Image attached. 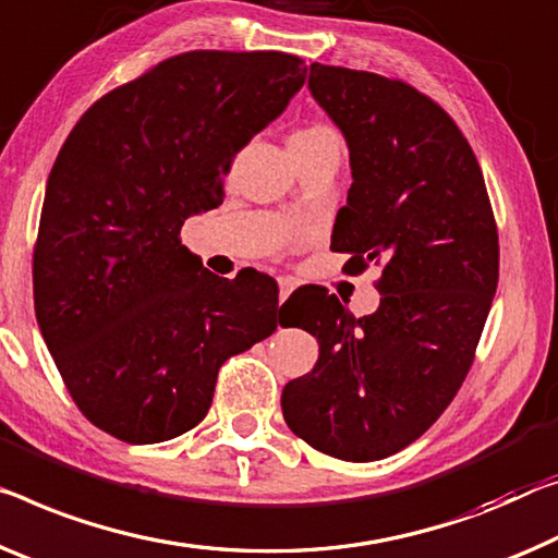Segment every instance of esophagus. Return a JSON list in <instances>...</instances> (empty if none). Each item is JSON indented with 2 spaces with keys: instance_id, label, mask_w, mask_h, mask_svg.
<instances>
[{
  "instance_id": "34e87169",
  "label": "esophagus",
  "mask_w": 558,
  "mask_h": 558,
  "mask_svg": "<svg viewBox=\"0 0 558 558\" xmlns=\"http://www.w3.org/2000/svg\"><path fill=\"white\" fill-rule=\"evenodd\" d=\"M291 291H294V281L291 279H279V304H284Z\"/></svg>"
}]
</instances>
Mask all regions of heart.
Returning <instances> with one entry per match:
<instances>
[{"label": "heart", "mask_w": 558, "mask_h": 558, "mask_svg": "<svg viewBox=\"0 0 558 558\" xmlns=\"http://www.w3.org/2000/svg\"><path fill=\"white\" fill-rule=\"evenodd\" d=\"M333 132L327 126H306V130H296L289 136V142H306V140H319V136H331Z\"/></svg>", "instance_id": "heart-1"}]
</instances>
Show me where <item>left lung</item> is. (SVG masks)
<instances>
[{"label":"left lung","instance_id":"left-lung-1","mask_svg":"<svg viewBox=\"0 0 558 558\" xmlns=\"http://www.w3.org/2000/svg\"><path fill=\"white\" fill-rule=\"evenodd\" d=\"M308 92L344 134L354 179L331 250L351 256L349 271L381 264V302L356 319L324 289L306 291L314 316L302 329L319 362L287 384L281 411L314 449L376 461L457 397L496 294L499 236L474 151L439 105L404 82L316 62Z\"/></svg>","mask_w":558,"mask_h":558}]
</instances>
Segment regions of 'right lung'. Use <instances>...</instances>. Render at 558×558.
I'll return each instance as SVG.
<instances>
[{"label":"right lung","mask_w":558,"mask_h":558,"mask_svg":"<svg viewBox=\"0 0 558 558\" xmlns=\"http://www.w3.org/2000/svg\"><path fill=\"white\" fill-rule=\"evenodd\" d=\"M284 51H186L92 105L51 167L34 308L74 404L126 444L207 416L219 366L277 329L274 279H219L179 242L236 151L304 87Z\"/></svg>","instance_id":"add662e5"}]
</instances>
